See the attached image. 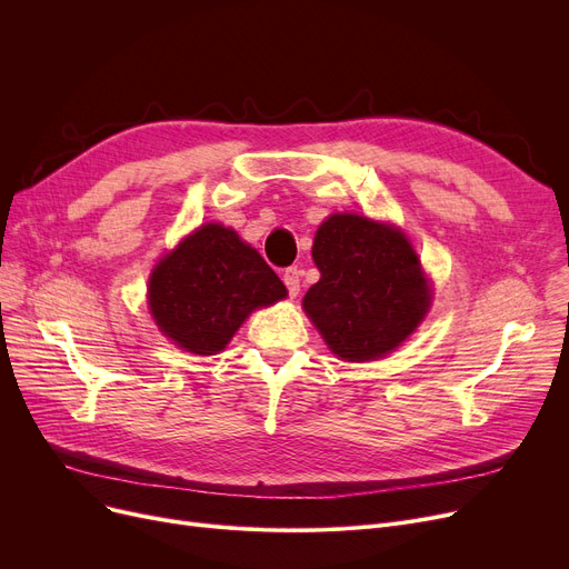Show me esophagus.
Returning <instances> with one entry per match:
<instances>
[{
	"instance_id": "34e87169",
	"label": "esophagus",
	"mask_w": 569,
	"mask_h": 569,
	"mask_svg": "<svg viewBox=\"0 0 569 569\" xmlns=\"http://www.w3.org/2000/svg\"><path fill=\"white\" fill-rule=\"evenodd\" d=\"M300 279H302V269L300 267H288L283 272V283L288 288L290 297L300 295Z\"/></svg>"
}]
</instances>
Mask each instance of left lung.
<instances>
[{
	"label": "left lung",
	"mask_w": 569,
	"mask_h": 569,
	"mask_svg": "<svg viewBox=\"0 0 569 569\" xmlns=\"http://www.w3.org/2000/svg\"><path fill=\"white\" fill-rule=\"evenodd\" d=\"M311 253L320 281L305 295V311L343 360H378L425 320L431 290L397 228L332 214L318 228Z\"/></svg>",
	"instance_id": "1"
}]
</instances>
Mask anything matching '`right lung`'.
<instances>
[{"mask_svg":"<svg viewBox=\"0 0 569 569\" xmlns=\"http://www.w3.org/2000/svg\"><path fill=\"white\" fill-rule=\"evenodd\" d=\"M286 297V286L234 230L207 223L168 253L149 279V311L179 348L214 355L258 307Z\"/></svg>","mask_w":569,"mask_h":569,"instance_id":"right-lung-1","label":"right lung"}]
</instances>
